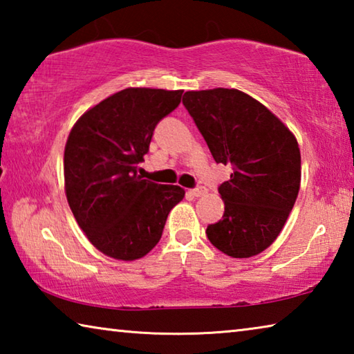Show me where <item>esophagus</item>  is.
Masks as SVG:
<instances>
[{
	"label": "esophagus",
	"mask_w": 354,
	"mask_h": 354,
	"mask_svg": "<svg viewBox=\"0 0 354 354\" xmlns=\"http://www.w3.org/2000/svg\"><path fill=\"white\" fill-rule=\"evenodd\" d=\"M189 194H190V195H194V196H203V195H206V194H207V189H206V187H203V185H200V187L190 189V190H189Z\"/></svg>",
	"instance_id": "1"
}]
</instances>
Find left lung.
<instances>
[{
    "instance_id": "left-lung-1",
    "label": "left lung",
    "mask_w": 354,
    "mask_h": 354,
    "mask_svg": "<svg viewBox=\"0 0 354 354\" xmlns=\"http://www.w3.org/2000/svg\"><path fill=\"white\" fill-rule=\"evenodd\" d=\"M183 104L217 164L232 167L220 184L223 218L207 239L231 257H251L277 241L301 181L298 142L281 120L237 88L185 92Z\"/></svg>"
}]
</instances>
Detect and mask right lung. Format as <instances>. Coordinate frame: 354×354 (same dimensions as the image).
<instances>
[{
    "label": "right lung",
    "instance_id": "obj_1",
    "mask_svg": "<svg viewBox=\"0 0 354 354\" xmlns=\"http://www.w3.org/2000/svg\"><path fill=\"white\" fill-rule=\"evenodd\" d=\"M183 91L129 87L88 109L70 131L64 153L65 194L88 241L118 261L149 253L169 212L184 198L179 185L142 179L156 124L181 103Z\"/></svg>",
    "mask_w": 354,
    "mask_h": 354
}]
</instances>
